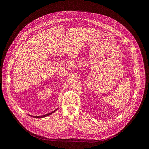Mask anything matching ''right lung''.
Masks as SVG:
<instances>
[{"instance_id":"right-lung-1","label":"right lung","mask_w":149,"mask_h":149,"mask_svg":"<svg viewBox=\"0 0 149 149\" xmlns=\"http://www.w3.org/2000/svg\"><path fill=\"white\" fill-rule=\"evenodd\" d=\"M58 109V108H57L56 109H55V111H53V112H50V113H49V114H45V115H43V116H31V117H33V118H38V119H39V118H44V117H47V116H49V115H50V114H52V113H53L55 111H56L57 109ZM30 116V115H29Z\"/></svg>"}]
</instances>
